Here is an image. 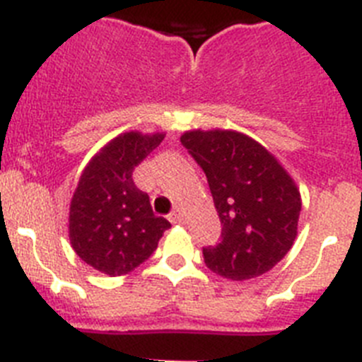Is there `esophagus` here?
Segmentation results:
<instances>
[{"label":"esophagus","mask_w":362,"mask_h":362,"mask_svg":"<svg viewBox=\"0 0 362 362\" xmlns=\"http://www.w3.org/2000/svg\"><path fill=\"white\" fill-rule=\"evenodd\" d=\"M183 212H181V210L179 209H175L174 212L170 214V216H168V219H170V223L172 225H179V223H181V221H183Z\"/></svg>","instance_id":"34e87169"}]
</instances>
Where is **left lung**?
<instances>
[{"label":"left lung","instance_id":"1","mask_svg":"<svg viewBox=\"0 0 362 362\" xmlns=\"http://www.w3.org/2000/svg\"><path fill=\"white\" fill-rule=\"evenodd\" d=\"M181 143L209 179L221 219V241L203 248L217 276H263L297 238L300 194L292 175L261 143L238 130H187Z\"/></svg>","mask_w":362,"mask_h":362}]
</instances>
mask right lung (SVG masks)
I'll list each match as a JSON object with an SVG mask.
<instances>
[{
  "mask_svg": "<svg viewBox=\"0 0 362 362\" xmlns=\"http://www.w3.org/2000/svg\"><path fill=\"white\" fill-rule=\"evenodd\" d=\"M165 132L119 134L85 166L69 212L74 252L94 270L124 276L145 263L158 248L165 217L152 212L148 194L134 185L132 172L158 148Z\"/></svg>",
  "mask_w": 362,
  "mask_h": 362,
  "instance_id": "add662e5",
  "label": "right lung"
}]
</instances>
